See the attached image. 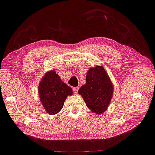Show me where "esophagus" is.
Wrapping results in <instances>:
<instances>
[{"mask_svg": "<svg viewBox=\"0 0 155 155\" xmlns=\"http://www.w3.org/2000/svg\"><path fill=\"white\" fill-rule=\"evenodd\" d=\"M73 91L74 92V93H78V87H73Z\"/></svg>", "mask_w": 155, "mask_h": 155, "instance_id": "esophagus-1", "label": "esophagus"}]
</instances>
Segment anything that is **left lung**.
Returning a JSON list of instances; mask_svg holds the SVG:
<instances>
[{
  "instance_id": "left-lung-1",
  "label": "left lung",
  "mask_w": 155,
  "mask_h": 155,
  "mask_svg": "<svg viewBox=\"0 0 155 155\" xmlns=\"http://www.w3.org/2000/svg\"><path fill=\"white\" fill-rule=\"evenodd\" d=\"M112 84L102 66L90 68L86 74V83L78 90L87 107L97 115L107 110L114 93Z\"/></svg>"
}]
</instances>
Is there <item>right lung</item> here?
Returning <instances> with one entry per match:
<instances>
[{
    "label": "right lung",
    "instance_id": "add662e5",
    "mask_svg": "<svg viewBox=\"0 0 155 155\" xmlns=\"http://www.w3.org/2000/svg\"><path fill=\"white\" fill-rule=\"evenodd\" d=\"M41 104L50 115H55L63 107L67 97L72 94V90L62 81L61 77L52 70L44 76L38 87Z\"/></svg>",
    "mask_w": 155,
    "mask_h": 155
}]
</instances>
